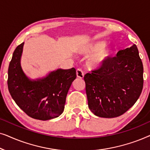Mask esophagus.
I'll return each mask as SVG.
<instances>
[{"instance_id":"esophagus-1","label":"esophagus","mask_w":150,"mask_h":150,"mask_svg":"<svg viewBox=\"0 0 150 150\" xmlns=\"http://www.w3.org/2000/svg\"><path fill=\"white\" fill-rule=\"evenodd\" d=\"M76 76L78 78H79V79H83L84 77V74H83V71H82V69H78L76 70Z\"/></svg>"}]
</instances>
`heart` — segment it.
<instances>
[{"mask_svg": "<svg viewBox=\"0 0 150 150\" xmlns=\"http://www.w3.org/2000/svg\"><path fill=\"white\" fill-rule=\"evenodd\" d=\"M106 42L101 41L90 45L83 50L85 54H92L87 61V65L91 69H97L105 64L113 53V49L104 48Z\"/></svg>", "mask_w": 150, "mask_h": 150, "instance_id": "b5f03b06", "label": "heart"}]
</instances>
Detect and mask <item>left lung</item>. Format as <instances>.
<instances>
[{
  "mask_svg": "<svg viewBox=\"0 0 150 150\" xmlns=\"http://www.w3.org/2000/svg\"><path fill=\"white\" fill-rule=\"evenodd\" d=\"M143 67L135 44L121 50L102 67L84 76L89 109L96 116L122 115L139 99Z\"/></svg>",
  "mask_w": 150,
  "mask_h": 150,
  "instance_id": "obj_1",
  "label": "left lung"
}]
</instances>
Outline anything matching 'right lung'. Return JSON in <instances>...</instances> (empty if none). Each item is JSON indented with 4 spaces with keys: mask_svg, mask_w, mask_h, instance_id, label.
I'll return each instance as SVG.
<instances>
[{
    "mask_svg": "<svg viewBox=\"0 0 150 150\" xmlns=\"http://www.w3.org/2000/svg\"><path fill=\"white\" fill-rule=\"evenodd\" d=\"M22 43L14 50L8 69V89L17 105L30 117L48 120L63 112L69 87L76 78L75 68L58 69L46 77L30 80L22 70Z\"/></svg>",
    "mask_w": 150,
    "mask_h": 150,
    "instance_id": "1",
    "label": "right lung"
}]
</instances>
